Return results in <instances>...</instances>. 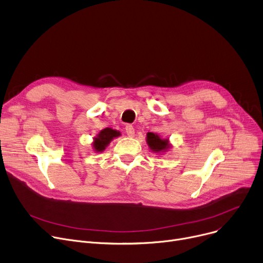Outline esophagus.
<instances>
[{
	"label": "esophagus",
	"mask_w": 263,
	"mask_h": 263,
	"mask_svg": "<svg viewBox=\"0 0 263 263\" xmlns=\"http://www.w3.org/2000/svg\"><path fill=\"white\" fill-rule=\"evenodd\" d=\"M125 133H126L127 136L133 137V136L135 135V128H134V126H132V125H126V126H125Z\"/></svg>",
	"instance_id": "1"
}]
</instances>
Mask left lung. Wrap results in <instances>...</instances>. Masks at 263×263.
I'll return each mask as SVG.
<instances>
[{
	"label": "left lung",
	"mask_w": 263,
	"mask_h": 263,
	"mask_svg": "<svg viewBox=\"0 0 263 263\" xmlns=\"http://www.w3.org/2000/svg\"><path fill=\"white\" fill-rule=\"evenodd\" d=\"M146 142H147L149 148L155 153L164 152L165 149H167L170 147L168 141L166 140V139H161L158 135L154 134V133H147Z\"/></svg>",
	"instance_id": "obj_1"
}]
</instances>
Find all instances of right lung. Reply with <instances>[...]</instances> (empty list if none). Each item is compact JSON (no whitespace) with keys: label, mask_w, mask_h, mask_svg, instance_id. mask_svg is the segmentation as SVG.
<instances>
[{"label":"right lung","mask_w":263,"mask_h":263,"mask_svg":"<svg viewBox=\"0 0 263 263\" xmlns=\"http://www.w3.org/2000/svg\"><path fill=\"white\" fill-rule=\"evenodd\" d=\"M120 136V133L117 130H114L111 128H105L103 129L97 138H95L93 141V147L96 152H103L105 147L110 143L114 138Z\"/></svg>","instance_id":"1"}]
</instances>
